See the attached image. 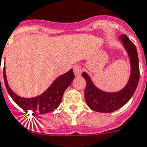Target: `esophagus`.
<instances>
[{"label":"esophagus","mask_w":147,"mask_h":147,"mask_svg":"<svg viewBox=\"0 0 147 147\" xmlns=\"http://www.w3.org/2000/svg\"><path fill=\"white\" fill-rule=\"evenodd\" d=\"M82 67L80 66H78V65L74 67V74L76 76H80L81 74V73H82Z\"/></svg>","instance_id":"1"}]
</instances>
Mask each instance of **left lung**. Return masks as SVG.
Wrapping results in <instances>:
<instances>
[{"instance_id": "1", "label": "left lung", "mask_w": 147, "mask_h": 147, "mask_svg": "<svg viewBox=\"0 0 147 147\" xmlns=\"http://www.w3.org/2000/svg\"><path fill=\"white\" fill-rule=\"evenodd\" d=\"M119 39L128 53L129 58L131 73L129 81L122 90L117 92H106L100 90L92 82L87 73L82 74L87 82L84 98L87 105L90 109L98 112L109 113L116 111L127 103L132 98L137 88L140 80V67L137 50L134 44L126 35L120 36Z\"/></svg>"}]
</instances>
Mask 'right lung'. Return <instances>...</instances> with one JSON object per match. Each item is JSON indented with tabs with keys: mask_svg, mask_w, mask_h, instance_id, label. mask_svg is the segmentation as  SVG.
<instances>
[{
	"mask_svg": "<svg viewBox=\"0 0 147 147\" xmlns=\"http://www.w3.org/2000/svg\"><path fill=\"white\" fill-rule=\"evenodd\" d=\"M74 79V74L73 69H70L68 72L58 77L50 87L40 95L34 98H22L16 94L9 87L6 78L5 66L4 67V84L9 95L18 106L26 112L31 111L33 115L45 114L57 109L61 102L64 91L71 84Z\"/></svg>",
	"mask_w": 147,
	"mask_h": 147,
	"instance_id": "1",
	"label": "right lung"
}]
</instances>
